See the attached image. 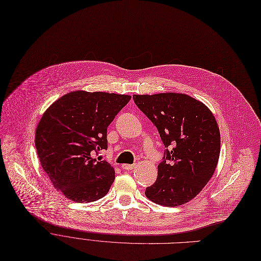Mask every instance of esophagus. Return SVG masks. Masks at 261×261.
I'll return each instance as SVG.
<instances>
[{"label":"esophagus","instance_id":"obj_1","mask_svg":"<svg viewBox=\"0 0 261 261\" xmlns=\"http://www.w3.org/2000/svg\"><path fill=\"white\" fill-rule=\"evenodd\" d=\"M134 167H135L134 164H133V165H129V164H122V165H121V168L123 170H132Z\"/></svg>","mask_w":261,"mask_h":261}]
</instances>
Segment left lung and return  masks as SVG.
<instances>
[{
  "mask_svg": "<svg viewBox=\"0 0 261 261\" xmlns=\"http://www.w3.org/2000/svg\"><path fill=\"white\" fill-rule=\"evenodd\" d=\"M156 127L166 150L146 197L164 206L193 200L207 184L220 155V131L211 110L180 93L133 95Z\"/></svg>",
  "mask_w": 261,
  "mask_h": 261,
  "instance_id": "1",
  "label": "left lung"
}]
</instances>
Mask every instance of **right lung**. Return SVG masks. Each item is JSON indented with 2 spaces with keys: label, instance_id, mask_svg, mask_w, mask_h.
Masks as SVG:
<instances>
[{
  "label": "right lung",
  "instance_id": "1",
  "mask_svg": "<svg viewBox=\"0 0 261 261\" xmlns=\"http://www.w3.org/2000/svg\"><path fill=\"white\" fill-rule=\"evenodd\" d=\"M130 99L129 95L74 91L42 115L35 138L38 158L65 198L94 202L108 194L115 179L114 169L93 154L108 148L107 128Z\"/></svg>",
  "mask_w": 261,
  "mask_h": 261
}]
</instances>
